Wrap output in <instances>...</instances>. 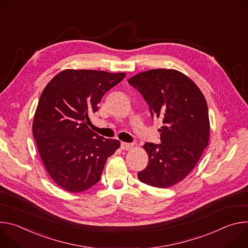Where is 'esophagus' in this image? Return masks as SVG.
<instances>
[{
    "label": "esophagus",
    "mask_w": 248,
    "mask_h": 248,
    "mask_svg": "<svg viewBox=\"0 0 248 248\" xmlns=\"http://www.w3.org/2000/svg\"><path fill=\"white\" fill-rule=\"evenodd\" d=\"M132 148H133V145H132V144L121 142V149H122V150H125V151H129V150H131Z\"/></svg>",
    "instance_id": "1"
}]
</instances>
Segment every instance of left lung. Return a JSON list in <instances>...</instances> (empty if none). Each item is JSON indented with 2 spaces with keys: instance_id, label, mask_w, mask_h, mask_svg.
Instances as JSON below:
<instances>
[{
  "instance_id": "obj_1",
  "label": "left lung",
  "mask_w": 248,
  "mask_h": 248,
  "mask_svg": "<svg viewBox=\"0 0 248 248\" xmlns=\"http://www.w3.org/2000/svg\"><path fill=\"white\" fill-rule=\"evenodd\" d=\"M160 118L161 144L146 143L148 167L138 173L141 182L168 188L184 179L195 168L210 138L205 96L195 82L173 69H154L128 79Z\"/></svg>"
}]
</instances>
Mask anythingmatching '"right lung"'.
<instances>
[{
	"mask_svg": "<svg viewBox=\"0 0 248 248\" xmlns=\"http://www.w3.org/2000/svg\"><path fill=\"white\" fill-rule=\"evenodd\" d=\"M125 76L67 69L43 90L32 133L49 176L64 190L77 193L96 184L107 158L119 149L118 140L102 138L88 125L105 93Z\"/></svg>",
	"mask_w": 248,
	"mask_h": 248,
	"instance_id": "obj_1",
	"label": "right lung"
}]
</instances>
